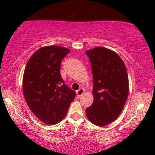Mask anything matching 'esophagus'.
Returning <instances> with one entry per match:
<instances>
[{"instance_id": "esophagus-1", "label": "esophagus", "mask_w": 155, "mask_h": 155, "mask_svg": "<svg viewBox=\"0 0 155 155\" xmlns=\"http://www.w3.org/2000/svg\"><path fill=\"white\" fill-rule=\"evenodd\" d=\"M84 92H85V90H84V88H79V90L76 91V94H77V97H81L82 94H84Z\"/></svg>"}]
</instances>
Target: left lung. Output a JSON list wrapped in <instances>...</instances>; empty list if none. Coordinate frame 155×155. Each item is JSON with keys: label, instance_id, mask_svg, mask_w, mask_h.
I'll use <instances>...</instances> for the list:
<instances>
[{"label": "left lung", "instance_id": "8db88e82", "mask_svg": "<svg viewBox=\"0 0 155 155\" xmlns=\"http://www.w3.org/2000/svg\"><path fill=\"white\" fill-rule=\"evenodd\" d=\"M93 74L94 101L86 109L92 124L104 127L113 122L124 109L129 93L126 66L115 51L105 47L87 50Z\"/></svg>", "mask_w": 155, "mask_h": 155}]
</instances>
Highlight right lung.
<instances>
[{"label":"right lung","instance_id":"obj_1","mask_svg":"<svg viewBox=\"0 0 155 155\" xmlns=\"http://www.w3.org/2000/svg\"><path fill=\"white\" fill-rule=\"evenodd\" d=\"M70 51L58 46L40 48L25 69L22 89L26 103L37 118L48 125L64 119L76 95L60 73L62 59Z\"/></svg>","mask_w":155,"mask_h":155}]
</instances>
